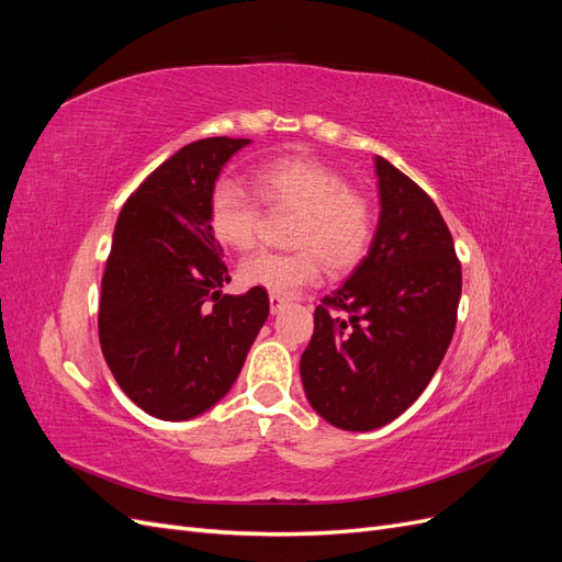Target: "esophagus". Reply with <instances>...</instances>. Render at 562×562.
Returning <instances> with one entry per match:
<instances>
[{
	"label": "esophagus",
	"instance_id": "obj_1",
	"mask_svg": "<svg viewBox=\"0 0 562 562\" xmlns=\"http://www.w3.org/2000/svg\"><path fill=\"white\" fill-rule=\"evenodd\" d=\"M285 307V300L281 295H269V310L271 314H279Z\"/></svg>",
	"mask_w": 562,
	"mask_h": 562
}]
</instances>
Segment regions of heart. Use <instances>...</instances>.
Wrapping results in <instances>:
<instances>
[{
  "mask_svg": "<svg viewBox=\"0 0 562 562\" xmlns=\"http://www.w3.org/2000/svg\"><path fill=\"white\" fill-rule=\"evenodd\" d=\"M255 190L271 211H297L291 227L295 252H255L239 267L246 285L271 295H293L314 285L323 265L347 271L363 260L372 241V209L337 168L314 157H279L252 173ZM209 225L232 250L255 248L262 232V206L244 187L217 182L209 196Z\"/></svg>",
  "mask_w": 562,
  "mask_h": 562,
  "instance_id": "1",
  "label": "heart"
}]
</instances>
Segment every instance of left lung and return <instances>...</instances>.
<instances>
[{
	"label": "left lung",
	"instance_id": "obj_1",
	"mask_svg": "<svg viewBox=\"0 0 562 562\" xmlns=\"http://www.w3.org/2000/svg\"><path fill=\"white\" fill-rule=\"evenodd\" d=\"M375 173L378 232L353 274L316 307L300 359L307 401L345 431L380 429L419 398L450 347L462 295V265L431 196L382 157Z\"/></svg>",
	"mask_w": 562,
	"mask_h": 562
}]
</instances>
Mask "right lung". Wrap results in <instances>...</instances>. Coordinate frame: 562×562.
Segmentation results:
<instances>
[{
	"mask_svg": "<svg viewBox=\"0 0 562 562\" xmlns=\"http://www.w3.org/2000/svg\"><path fill=\"white\" fill-rule=\"evenodd\" d=\"M248 138L184 145L119 213L103 274L98 337L116 384L157 419L206 413L239 378L269 316L265 288L223 295V248L209 196Z\"/></svg>",
	"mask_w": 562,
	"mask_h": 562,
	"instance_id": "right-lung-1",
	"label": "right lung"
}]
</instances>
